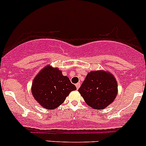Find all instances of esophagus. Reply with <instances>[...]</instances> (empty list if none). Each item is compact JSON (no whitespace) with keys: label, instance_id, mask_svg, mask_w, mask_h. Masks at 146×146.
Returning a JSON list of instances; mask_svg holds the SVG:
<instances>
[{"label":"esophagus","instance_id":"obj_1","mask_svg":"<svg viewBox=\"0 0 146 146\" xmlns=\"http://www.w3.org/2000/svg\"><path fill=\"white\" fill-rule=\"evenodd\" d=\"M76 88H77V89H79V88H80V82H78V83H77L76 84Z\"/></svg>","mask_w":146,"mask_h":146}]
</instances>
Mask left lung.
Segmentation results:
<instances>
[{"label": "left lung", "instance_id": "left-lung-1", "mask_svg": "<svg viewBox=\"0 0 146 146\" xmlns=\"http://www.w3.org/2000/svg\"><path fill=\"white\" fill-rule=\"evenodd\" d=\"M79 93L89 106L103 110L113 102L118 93L117 80L109 71L88 72Z\"/></svg>", "mask_w": 146, "mask_h": 146}]
</instances>
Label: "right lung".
Returning a JSON list of instances; mask_svg holds the SVG:
<instances>
[{
    "mask_svg": "<svg viewBox=\"0 0 146 146\" xmlns=\"http://www.w3.org/2000/svg\"><path fill=\"white\" fill-rule=\"evenodd\" d=\"M77 90L69 77L64 76L61 70L45 66L37 74L32 84L31 91L35 99L42 108L55 109L64 102L73 90Z\"/></svg>",
    "mask_w": 146,
    "mask_h": 146,
    "instance_id": "right-lung-1",
    "label": "right lung"
}]
</instances>
